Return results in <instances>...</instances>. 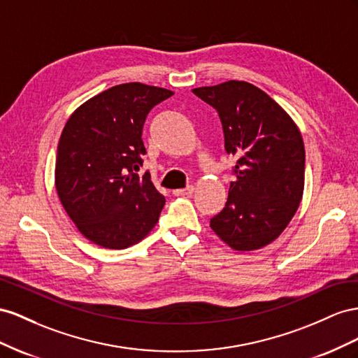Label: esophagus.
<instances>
[{
    "mask_svg": "<svg viewBox=\"0 0 358 358\" xmlns=\"http://www.w3.org/2000/svg\"><path fill=\"white\" fill-rule=\"evenodd\" d=\"M193 190H195V187H193V186H187V187H185V189L173 190V195H177V196H180V195H192Z\"/></svg>",
    "mask_w": 358,
    "mask_h": 358,
    "instance_id": "1",
    "label": "esophagus"
}]
</instances>
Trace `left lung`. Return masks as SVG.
Instances as JSON below:
<instances>
[{
    "instance_id": "left-lung-1",
    "label": "left lung",
    "mask_w": 358,
    "mask_h": 358,
    "mask_svg": "<svg viewBox=\"0 0 358 358\" xmlns=\"http://www.w3.org/2000/svg\"><path fill=\"white\" fill-rule=\"evenodd\" d=\"M192 91L219 112L224 150L238 159L228 201L210 227L234 250L267 246L288 227L303 198L300 130L279 103L244 80Z\"/></svg>"
}]
</instances>
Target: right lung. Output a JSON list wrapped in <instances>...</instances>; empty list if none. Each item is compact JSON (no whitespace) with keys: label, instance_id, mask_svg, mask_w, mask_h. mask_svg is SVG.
Here are the masks:
<instances>
[{"label":"right lung","instance_id":"add662e5","mask_svg":"<svg viewBox=\"0 0 358 358\" xmlns=\"http://www.w3.org/2000/svg\"><path fill=\"white\" fill-rule=\"evenodd\" d=\"M173 93L129 83L80 105L59 136L55 189L83 236L106 249H126L156 227L165 196L150 173L138 176L148 112Z\"/></svg>","mask_w":358,"mask_h":358}]
</instances>
